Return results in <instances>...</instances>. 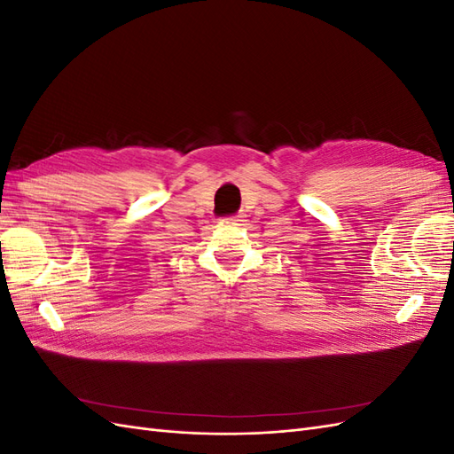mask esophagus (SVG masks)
Listing matches in <instances>:
<instances>
[{
  "mask_svg": "<svg viewBox=\"0 0 454 454\" xmlns=\"http://www.w3.org/2000/svg\"><path fill=\"white\" fill-rule=\"evenodd\" d=\"M227 222H229V223H242V222H244V215H242V214L232 215V217L227 219Z\"/></svg>",
  "mask_w": 454,
  "mask_h": 454,
  "instance_id": "34e87169",
  "label": "esophagus"
}]
</instances>
